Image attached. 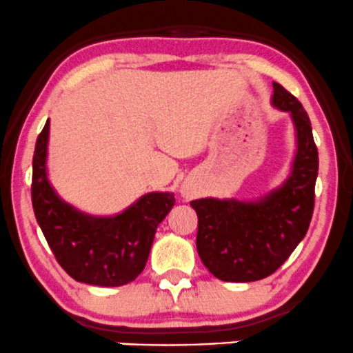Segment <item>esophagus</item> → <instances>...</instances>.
I'll return each mask as SVG.
<instances>
[{"label": "esophagus", "instance_id": "esophagus-1", "mask_svg": "<svg viewBox=\"0 0 353 353\" xmlns=\"http://www.w3.org/2000/svg\"><path fill=\"white\" fill-rule=\"evenodd\" d=\"M181 194H183V196H190L192 193H190L188 188H181Z\"/></svg>", "mask_w": 353, "mask_h": 353}]
</instances>
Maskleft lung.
Segmentation results:
<instances>
[{
	"instance_id": "obj_1",
	"label": "left lung",
	"mask_w": 353,
	"mask_h": 353,
	"mask_svg": "<svg viewBox=\"0 0 353 353\" xmlns=\"http://www.w3.org/2000/svg\"><path fill=\"white\" fill-rule=\"evenodd\" d=\"M271 103L291 115L296 152L291 172L277 188L256 198H200L196 250L208 271L226 283H252L271 276L307 233L314 211L319 153L302 103L272 84Z\"/></svg>"
}]
</instances>
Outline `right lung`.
<instances>
[{"label":"right lung","instance_id":"1","mask_svg":"<svg viewBox=\"0 0 353 353\" xmlns=\"http://www.w3.org/2000/svg\"><path fill=\"white\" fill-rule=\"evenodd\" d=\"M49 119L32 157V208L57 263L77 283L119 288L137 279L155 231L175 205V194L152 192L112 216H94L64 201L48 176Z\"/></svg>","mask_w":353,"mask_h":353}]
</instances>
